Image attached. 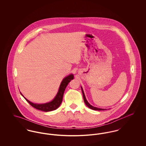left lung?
<instances>
[{
  "label": "left lung",
  "mask_w": 146,
  "mask_h": 146,
  "mask_svg": "<svg viewBox=\"0 0 146 146\" xmlns=\"http://www.w3.org/2000/svg\"><path fill=\"white\" fill-rule=\"evenodd\" d=\"M81 88H82V93H83V96L84 102H85V104H86V105L89 108H90L91 110H95V111H104V110H106L105 109H101V108H97V107H94V106H91V104H89V102L87 101L86 98H85V94H84V91L83 90V88H82V87H81Z\"/></svg>",
  "instance_id": "8db88e82"
}]
</instances>
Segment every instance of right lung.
<instances>
[{
    "mask_svg": "<svg viewBox=\"0 0 146 146\" xmlns=\"http://www.w3.org/2000/svg\"><path fill=\"white\" fill-rule=\"evenodd\" d=\"M73 78H74L73 75L70 74L68 76H66V78H64L63 79V80L62 81L61 83V85H60V88H59V90H58L57 94L56 95V96L54 98V99L52 101L50 102L49 103H46V104H33V103L30 102L29 101H28V100L26 99L25 97H24V98L28 102L29 104L31 105L33 107L36 108V110L44 111H54V110H56L57 108H58V107L60 106V104L62 103L63 96V94H64V90H65L67 85L70 82V80L73 79ZM21 94L22 95L21 93Z\"/></svg>",
    "mask_w": 146,
    "mask_h": 146,
    "instance_id": "obj_1",
    "label": "right lung"
}]
</instances>
